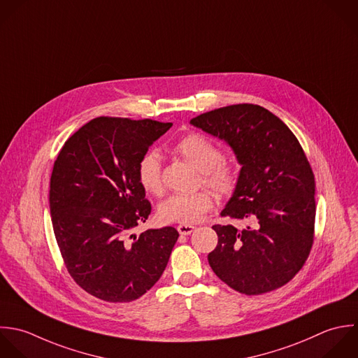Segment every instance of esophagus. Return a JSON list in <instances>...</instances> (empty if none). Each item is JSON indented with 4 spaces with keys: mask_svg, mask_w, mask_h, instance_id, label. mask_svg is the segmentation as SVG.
Returning a JSON list of instances; mask_svg holds the SVG:
<instances>
[{
    "mask_svg": "<svg viewBox=\"0 0 358 358\" xmlns=\"http://www.w3.org/2000/svg\"><path fill=\"white\" fill-rule=\"evenodd\" d=\"M195 229H196V227H195V226H192V224H180V226L177 227L178 233H180L181 236H188V234L194 233V230H195Z\"/></svg>",
    "mask_w": 358,
    "mask_h": 358,
    "instance_id": "1",
    "label": "esophagus"
}]
</instances>
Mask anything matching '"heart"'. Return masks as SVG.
Instances as JSON below:
<instances>
[{
	"label": "heart",
	"mask_w": 358,
	"mask_h": 358,
	"mask_svg": "<svg viewBox=\"0 0 358 358\" xmlns=\"http://www.w3.org/2000/svg\"><path fill=\"white\" fill-rule=\"evenodd\" d=\"M174 150L201 171L203 184L217 195L229 196L236 191L238 182L237 166L231 159L222 156L220 146L210 138L199 132L187 134L176 142ZM136 177L146 192L156 196L163 194L162 162L156 152H149L139 159ZM212 206L213 194L209 189L174 194L160 203L157 217L162 223L189 224L199 220Z\"/></svg>",
	"instance_id": "b5f03b06"
}]
</instances>
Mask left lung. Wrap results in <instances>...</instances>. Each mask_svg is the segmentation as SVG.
Returning a JSON list of instances; mask_svg holds the SVG:
<instances>
[{"mask_svg":"<svg viewBox=\"0 0 358 358\" xmlns=\"http://www.w3.org/2000/svg\"><path fill=\"white\" fill-rule=\"evenodd\" d=\"M226 141L241 164L237 188L223 217L245 227L215 224L217 247L208 255L229 287L258 296L289 283L314 244L315 178L290 128L258 104H233L191 120Z\"/></svg>","mask_w":358,"mask_h":358,"instance_id":"left-lung-1","label":"left lung"}]
</instances>
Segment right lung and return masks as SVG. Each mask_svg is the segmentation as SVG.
<instances>
[{"instance_id":"1","label":"right lung","mask_w":358,"mask_h":358,"mask_svg":"<svg viewBox=\"0 0 358 358\" xmlns=\"http://www.w3.org/2000/svg\"><path fill=\"white\" fill-rule=\"evenodd\" d=\"M171 122L97 117L68 138L50 178V213L68 273L86 293L129 303L163 275L174 227L131 231L152 210L136 177L139 159Z\"/></svg>"}]
</instances>
